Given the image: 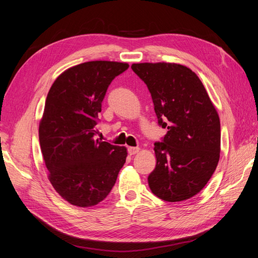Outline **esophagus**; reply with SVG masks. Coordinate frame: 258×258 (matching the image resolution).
Wrapping results in <instances>:
<instances>
[{
	"label": "esophagus",
	"instance_id": "1",
	"mask_svg": "<svg viewBox=\"0 0 258 258\" xmlns=\"http://www.w3.org/2000/svg\"><path fill=\"white\" fill-rule=\"evenodd\" d=\"M140 152V147H128V153L130 155H136Z\"/></svg>",
	"mask_w": 258,
	"mask_h": 258
}]
</instances>
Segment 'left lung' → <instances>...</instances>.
I'll use <instances>...</instances> for the list:
<instances>
[{"mask_svg": "<svg viewBox=\"0 0 258 258\" xmlns=\"http://www.w3.org/2000/svg\"><path fill=\"white\" fill-rule=\"evenodd\" d=\"M147 86L158 123L156 167L148 185L158 198L177 202L197 195L214 173L221 153L220 117L197 74L177 63H134Z\"/></svg>", "mask_w": 258, "mask_h": 258, "instance_id": "obj_1", "label": "left lung"}]
</instances>
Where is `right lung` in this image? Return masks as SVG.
<instances>
[{"label":"right lung","mask_w":258,"mask_h":258,"mask_svg":"<svg viewBox=\"0 0 258 258\" xmlns=\"http://www.w3.org/2000/svg\"><path fill=\"white\" fill-rule=\"evenodd\" d=\"M128 68L124 62H84L60 74L46 98L38 128L43 158L53 188L73 206L105 199L126 162V147L95 136L108 85Z\"/></svg>","instance_id":"right-lung-1"}]
</instances>
